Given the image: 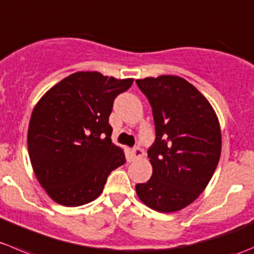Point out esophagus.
<instances>
[{
    "instance_id": "esophagus-1",
    "label": "esophagus",
    "mask_w": 254,
    "mask_h": 254,
    "mask_svg": "<svg viewBox=\"0 0 254 254\" xmlns=\"http://www.w3.org/2000/svg\"><path fill=\"white\" fill-rule=\"evenodd\" d=\"M143 154H144V153H143V150L140 149L139 147H134L130 150V155H132L133 159H139L140 157H143Z\"/></svg>"
}]
</instances>
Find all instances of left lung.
I'll return each instance as SVG.
<instances>
[{"label":"left lung","instance_id":"1","mask_svg":"<svg viewBox=\"0 0 254 254\" xmlns=\"http://www.w3.org/2000/svg\"><path fill=\"white\" fill-rule=\"evenodd\" d=\"M152 106L155 142L148 150L153 174L135 185L143 204L175 212L197 199L221 155V128L206 97L175 75L135 80Z\"/></svg>","mask_w":254,"mask_h":254}]
</instances>
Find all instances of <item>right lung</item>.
I'll list each match as a JSON object with an SVG mask.
<instances>
[{"instance_id": "right-lung-1", "label": "right lung", "mask_w": 254, "mask_h": 254, "mask_svg": "<svg viewBox=\"0 0 254 254\" xmlns=\"http://www.w3.org/2000/svg\"><path fill=\"white\" fill-rule=\"evenodd\" d=\"M133 79L77 71L48 90L28 127V153L39 184L55 202L81 206L104 190L112 170L126 163L111 140L114 100Z\"/></svg>"}]
</instances>
